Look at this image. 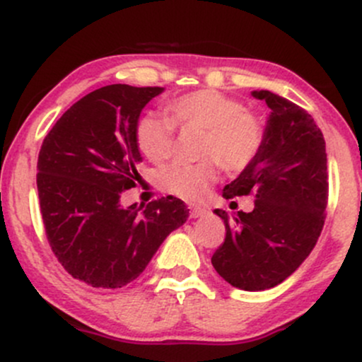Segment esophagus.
<instances>
[{
	"mask_svg": "<svg viewBox=\"0 0 362 362\" xmlns=\"http://www.w3.org/2000/svg\"><path fill=\"white\" fill-rule=\"evenodd\" d=\"M206 214V209L201 206H190V218H202Z\"/></svg>",
	"mask_w": 362,
	"mask_h": 362,
	"instance_id": "34e87169",
	"label": "esophagus"
}]
</instances>
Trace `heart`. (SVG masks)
Segmentation results:
<instances>
[{"label": "heart", "instance_id": "1", "mask_svg": "<svg viewBox=\"0 0 362 362\" xmlns=\"http://www.w3.org/2000/svg\"><path fill=\"white\" fill-rule=\"evenodd\" d=\"M168 117L143 115L136 124L139 151L153 163L161 165L175 151V127L202 129L199 155L207 160L194 165L175 163L161 170L158 184L161 190L195 202L206 195L218 178L219 165L226 172H243L252 165L262 148L264 127L247 107L233 97L216 90H199L182 95L167 105Z\"/></svg>", "mask_w": 362, "mask_h": 362}]
</instances>
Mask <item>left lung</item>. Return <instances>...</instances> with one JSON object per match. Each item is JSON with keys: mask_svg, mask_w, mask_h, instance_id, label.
Wrapping results in <instances>:
<instances>
[{"mask_svg": "<svg viewBox=\"0 0 362 362\" xmlns=\"http://www.w3.org/2000/svg\"><path fill=\"white\" fill-rule=\"evenodd\" d=\"M252 95L271 109L264 141L250 167L224 185L223 197L253 194L255 207L235 218L214 209L226 238L211 262L235 288L264 291L288 279L317 245L328 175L325 139L308 112L269 90Z\"/></svg>", "mask_w": 362, "mask_h": 362, "instance_id": "8db88e82", "label": "left lung"}]
</instances>
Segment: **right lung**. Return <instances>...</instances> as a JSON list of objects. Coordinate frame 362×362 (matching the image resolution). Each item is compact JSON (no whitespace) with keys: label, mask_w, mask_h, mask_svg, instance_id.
<instances>
[{"label":"right lung","mask_w":362,"mask_h":362,"mask_svg":"<svg viewBox=\"0 0 362 362\" xmlns=\"http://www.w3.org/2000/svg\"><path fill=\"white\" fill-rule=\"evenodd\" d=\"M160 86L109 85L69 107L45 136L37 190L45 235L62 267L93 288L115 289L146 269L189 209L180 199L120 206L143 161L136 124Z\"/></svg>","instance_id":"1"}]
</instances>
